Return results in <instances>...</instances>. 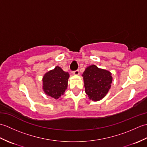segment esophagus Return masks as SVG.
Here are the masks:
<instances>
[{"label":"esophagus","mask_w":147,"mask_h":147,"mask_svg":"<svg viewBox=\"0 0 147 147\" xmlns=\"http://www.w3.org/2000/svg\"><path fill=\"white\" fill-rule=\"evenodd\" d=\"M79 73H80V71H79L78 69H77V70H76V71H74L73 72V74H74V75H75V76L78 75Z\"/></svg>","instance_id":"esophagus-1"}]
</instances>
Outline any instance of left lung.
<instances>
[{
	"mask_svg": "<svg viewBox=\"0 0 147 147\" xmlns=\"http://www.w3.org/2000/svg\"><path fill=\"white\" fill-rule=\"evenodd\" d=\"M111 75V72L100 69L95 65L85 69L82 76L85 92L90 100L98 101L107 95L112 82Z\"/></svg>",
	"mask_w": 147,
	"mask_h": 147,
	"instance_id": "1",
	"label": "left lung"
}]
</instances>
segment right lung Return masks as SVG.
Returning <instances> with one entry per match:
<instances>
[{"label": "right lung", "instance_id": "1", "mask_svg": "<svg viewBox=\"0 0 147 147\" xmlns=\"http://www.w3.org/2000/svg\"><path fill=\"white\" fill-rule=\"evenodd\" d=\"M69 74L56 66L49 71L43 77V90L46 95L55 99L60 98L67 88Z\"/></svg>", "mask_w": 147, "mask_h": 147}]
</instances>
